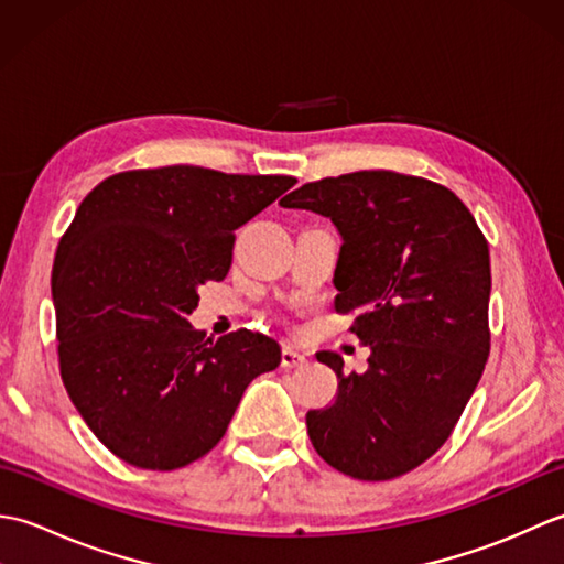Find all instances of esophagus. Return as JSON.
<instances>
[{
  "label": "esophagus",
  "mask_w": 564,
  "mask_h": 564,
  "mask_svg": "<svg viewBox=\"0 0 564 564\" xmlns=\"http://www.w3.org/2000/svg\"><path fill=\"white\" fill-rule=\"evenodd\" d=\"M305 364H307V356L301 349H295V346H283V351H281V366L283 368H297V366H305Z\"/></svg>",
  "instance_id": "1"
}]
</instances>
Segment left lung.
Listing matches in <instances>:
<instances>
[{
  "mask_svg": "<svg viewBox=\"0 0 564 564\" xmlns=\"http://www.w3.org/2000/svg\"><path fill=\"white\" fill-rule=\"evenodd\" d=\"M281 206L337 225L334 307L356 313L351 332L370 346L361 376L344 373L339 354H317L339 390L307 412L310 441L356 480L410 473L446 443L487 364V239L451 188L386 170L303 184Z\"/></svg>",
  "mask_w": 564,
  "mask_h": 564,
  "instance_id": "obj_1",
  "label": "left lung"
}]
</instances>
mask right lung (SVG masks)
Masks as SVG:
<instances>
[{"label":"right lung","instance_id":"add662e5","mask_svg":"<svg viewBox=\"0 0 564 564\" xmlns=\"http://www.w3.org/2000/svg\"><path fill=\"white\" fill-rule=\"evenodd\" d=\"M293 184L174 164L113 174L79 203L51 279L59 376L121 460L142 470L198 460L249 382L281 364L267 334L213 341L186 317L200 285L230 271L237 227Z\"/></svg>","mask_w":564,"mask_h":564}]
</instances>
